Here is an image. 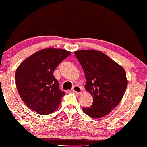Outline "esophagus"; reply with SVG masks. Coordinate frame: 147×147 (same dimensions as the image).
Wrapping results in <instances>:
<instances>
[{"label":"esophagus","instance_id":"obj_1","mask_svg":"<svg viewBox=\"0 0 147 147\" xmlns=\"http://www.w3.org/2000/svg\"><path fill=\"white\" fill-rule=\"evenodd\" d=\"M72 91L76 94H81L83 92V89L81 86H75L72 88Z\"/></svg>","mask_w":147,"mask_h":147}]
</instances>
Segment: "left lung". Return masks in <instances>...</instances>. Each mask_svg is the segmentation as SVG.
I'll return each mask as SVG.
<instances>
[{"label":"left lung","instance_id":"obj_1","mask_svg":"<svg viewBox=\"0 0 147 147\" xmlns=\"http://www.w3.org/2000/svg\"><path fill=\"white\" fill-rule=\"evenodd\" d=\"M86 75L85 88L93 97L90 107L83 112L90 118H102L121 101L127 87L124 68L100 51H75Z\"/></svg>","mask_w":147,"mask_h":147}]
</instances>
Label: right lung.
I'll use <instances>...</instances> for the list:
<instances>
[{"mask_svg":"<svg viewBox=\"0 0 147 147\" xmlns=\"http://www.w3.org/2000/svg\"><path fill=\"white\" fill-rule=\"evenodd\" d=\"M70 54L65 49L47 48L37 51L19 65L15 73L16 84L29 108L42 115L51 114L58 108L65 92L59 89L53 72Z\"/></svg>","mask_w":147,"mask_h":147,"instance_id":"add662e5","label":"right lung"}]
</instances>
